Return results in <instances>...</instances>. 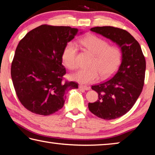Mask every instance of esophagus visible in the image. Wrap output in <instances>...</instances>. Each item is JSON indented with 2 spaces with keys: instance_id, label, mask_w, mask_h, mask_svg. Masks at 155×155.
<instances>
[{
  "instance_id": "34e87169",
  "label": "esophagus",
  "mask_w": 155,
  "mask_h": 155,
  "mask_svg": "<svg viewBox=\"0 0 155 155\" xmlns=\"http://www.w3.org/2000/svg\"><path fill=\"white\" fill-rule=\"evenodd\" d=\"M79 88L80 89H83V90H89L90 89V87H87V86L83 85H79Z\"/></svg>"
}]
</instances>
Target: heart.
Instances as JSON below:
<instances>
[{"label": "heart", "instance_id": "obj_1", "mask_svg": "<svg viewBox=\"0 0 155 155\" xmlns=\"http://www.w3.org/2000/svg\"><path fill=\"white\" fill-rule=\"evenodd\" d=\"M81 43L94 54L89 68L81 69L71 76L72 80L81 83H90L98 79H105L114 74L122 61V49L118 45H109L108 41L98 36L90 35L81 39ZM78 46L70 41L62 52V61L70 70H75L78 64Z\"/></svg>", "mask_w": 155, "mask_h": 155}]
</instances>
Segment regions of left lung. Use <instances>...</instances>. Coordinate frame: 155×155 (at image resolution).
I'll return each mask as SVG.
<instances>
[{
	"instance_id": "left-lung-1",
	"label": "left lung",
	"mask_w": 155,
	"mask_h": 155,
	"mask_svg": "<svg viewBox=\"0 0 155 155\" xmlns=\"http://www.w3.org/2000/svg\"><path fill=\"white\" fill-rule=\"evenodd\" d=\"M91 31L109 38L120 46L122 64L114 77L91 86L98 100L88 104L89 110L104 120H114L129 111L143 90L146 60L138 41L126 30L109 27L91 28Z\"/></svg>"
}]
</instances>
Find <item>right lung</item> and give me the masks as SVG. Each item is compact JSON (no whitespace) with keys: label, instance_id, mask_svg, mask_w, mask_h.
I'll return each mask as SVG.
<instances>
[{"label":"right lung","instance_id":"1","mask_svg":"<svg viewBox=\"0 0 155 155\" xmlns=\"http://www.w3.org/2000/svg\"><path fill=\"white\" fill-rule=\"evenodd\" d=\"M77 28L42 25L27 33L15 49L11 75L21 104L35 114L49 115L64 107L66 90L78 84L64 80L62 52Z\"/></svg>","mask_w":155,"mask_h":155}]
</instances>
